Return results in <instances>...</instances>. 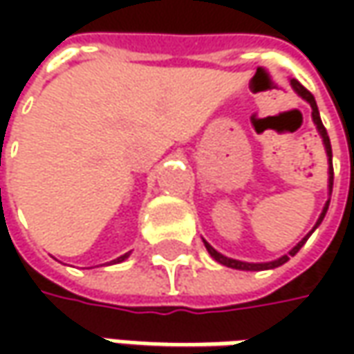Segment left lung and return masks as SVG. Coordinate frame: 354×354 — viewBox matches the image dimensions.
I'll list each match as a JSON object with an SVG mask.
<instances>
[{
    "instance_id": "left-lung-1",
    "label": "left lung",
    "mask_w": 354,
    "mask_h": 354,
    "mask_svg": "<svg viewBox=\"0 0 354 354\" xmlns=\"http://www.w3.org/2000/svg\"><path fill=\"white\" fill-rule=\"evenodd\" d=\"M124 258H128V254H126V256H120V260H124ZM120 260H118V262H120Z\"/></svg>"
}]
</instances>
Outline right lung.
<instances>
[{
  "label": "right lung",
  "instance_id": "obj_1",
  "mask_svg": "<svg viewBox=\"0 0 354 354\" xmlns=\"http://www.w3.org/2000/svg\"><path fill=\"white\" fill-rule=\"evenodd\" d=\"M293 84V88H295V92L304 98V100H307V102L311 104V116H313V122H315V126H317V129H319V133L323 136V142H325V147H327V156H329V159H331V142H329V136H327V129H325V126H323V122H321V118H319V110H317V104H315V98H313V94L309 92L307 88H304L299 82H295L293 80L292 82ZM329 185H333V173H331V181H329ZM327 207H329V203L325 205V209H323V212H321V216H319V221H317V225H319L321 221H323V216H325V212H327ZM317 225H315V228H317ZM313 228V230H315ZM307 238H304L295 248H293L292 252H290V256H293V254H297V250L304 246V242H306ZM207 250L211 252V256H214L221 264H226V266H230V268H238V270H262V268H276V266H281L283 262H288V256H281L279 260H276V262H270V264H244V262H236V260H230V258H225V256H221L218 252L216 250H212L211 246L207 244Z\"/></svg>",
  "mask_w": 354,
  "mask_h": 354
}]
</instances>
